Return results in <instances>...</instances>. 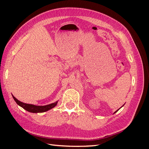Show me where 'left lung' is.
Instances as JSON below:
<instances>
[{
  "instance_id": "obj_1",
  "label": "left lung",
  "mask_w": 149,
  "mask_h": 149,
  "mask_svg": "<svg viewBox=\"0 0 149 149\" xmlns=\"http://www.w3.org/2000/svg\"><path fill=\"white\" fill-rule=\"evenodd\" d=\"M124 106V105H123V106H122V107H123V106ZM121 107H120V108H119V109H118V110H117V111H115V112H114V114H115V113H116V112H118V111H119V109H120V108H121Z\"/></svg>"
}]
</instances>
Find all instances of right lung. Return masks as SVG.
I'll return each mask as SVG.
<instances>
[{"mask_svg":"<svg viewBox=\"0 0 149 149\" xmlns=\"http://www.w3.org/2000/svg\"><path fill=\"white\" fill-rule=\"evenodd\" d=\"M12 96L13 98V100H14V101L16 102V103L18 105L20 106L22 108H24L25 110L27 111L30 112H32V113H39V112H44L48 111L49 110H50L51 109H52V108L55 107L57 105L58 102V101H57L55 102L51 103L49 104L45 105V106H36L33 104H30L22 102L18 100L17 98H15L12 95Z\"/></svg>","mask_w":149,"mask_h":149,"instance_id":"obj_1","label":"right lung"}]
</instances>
